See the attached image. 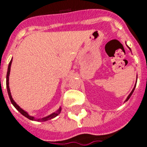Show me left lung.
<instances>
[{
	"label": "left lung",
	"instance_id": "left-lung-1",
	"mask_svg": "<svg viewBox=\"0 0 147 147\" xmlns=\"http://www.w3.org/2000/svg\"><path fill=\"white\" fill-rule=\"evenodd\" d=\"M128 48H129V47H128ZM130 49V48H129ZM135 88H136V86H135V87H134V88H133V90H131V92L130 93V94L128 96H127V99L126 100H125V102H127V100H128V99L130 98V97H131V94H133V92H134V90H135Z\"/></svg>",
	"mask_w": 147,
	"mask_h": 147
}]
</instances>
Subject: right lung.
<instances>
[{"instance_id": "1", "label": "right lung", "mask_w": 147, "mask_h": 147, "mask_svg": "<svg viewBox=\"0 0 147 147\" xmlns=\"http://www.w3.org/2000/svg\"><path fill=\"white\" fill-rule=\"evenodd\" d=\"M11 62H12V60H11L10 61V63L8 64V71H7V76H6V86H7V90H8V96H9V98H10V101H11V104L14 105V107L16 109H17L20 113L22 115H24V117H26L27 118H28L29 120H36V121H46V120H51L53 118H54L56 117L57 116H58L59 114L61 113V107L59 108L57 112H55L53 113L50 114V115H49L48 117H45L44 118H42V119H36V118H34V117H31L30 116L29 114L27 113L26 111H24L23 109H21L19 105L15 102V101L13 100L12 98V97H11V91H10V89H9V74H10V70H11Z\"/></svg>"}]
</instances>
